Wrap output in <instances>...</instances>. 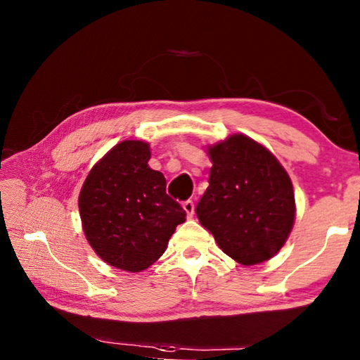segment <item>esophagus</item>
<instances>
[{
    "label": "esophagus",
    "instance_id": "esophagus-1",
    "mask_svg": "<svg viewBox=\"0 0 360 360\" xmlns=\"http://www.w3.org/2000/svg\"><path fill=\"white\" fill-rule=\"evenodd\" d=\"M182 208H184V211L187 212V217H192L193 216L195 203L192 202V200H187V202H184V205H182Z\"/></svg>",
    "mask_w": 360,
    "mask_h": 360
}]
</instances>
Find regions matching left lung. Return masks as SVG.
<instances>
[{"mask_svg":"<svg viewBox=\"0 0 360 360\" xmlns=\"http://www.w3.org/2000/svg\"><path fill=\"white\" fill-rule=\"evenodd\" d=\"M210 186L197 205L200 224L241 265L270 260L295 222V195L288 172L264 144L233 133L206 146Z\"/></svg>","mask_w":360,"mask_h":360,"instance_id":"1","label":"left lung"}]
</instances>
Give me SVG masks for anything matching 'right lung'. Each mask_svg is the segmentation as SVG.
Listing matches in <instances>:
<instances>
[{
  "label": "right lung",
  "mask_w": 360,
  "mask_h": 360,
  "mask_svg": "<svg viewBox=\"0 0 360 360\" xmlns=\"http://www.w3.org/2000/svg\"><path fill=\"white\" fill-rule=\"evenodd\" d=\"M150 146L115 144L90 169L79 193L82 230L108 265L138 273L165 252L186 211L165 192V176L149 167Z\"/></svg>",
  "instance_id": "obj_1"
}]
</instances>
